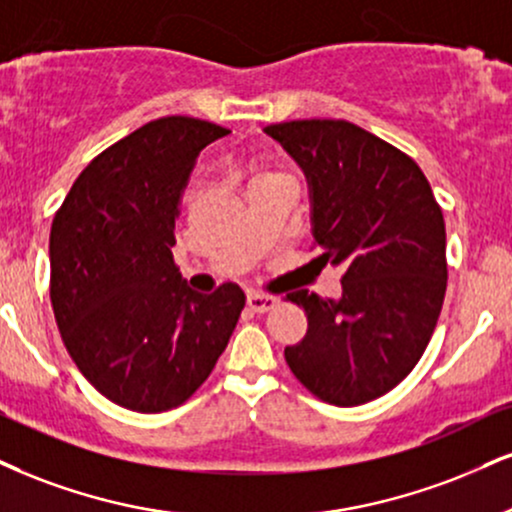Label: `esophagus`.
I'll list each match as a JSON object with an SVG mask.
<instances>
[{
  "label": "esophagus",
  "instance_id": "obj_1",
  "mask_svg": "<svg viewBox=\"0 0 512 512\" xmlns=\"http://www.w3.org/2000/svg\"><path fill=\"white\" fill-rule=\"evenodd\" d=\"M279 300L274 295H264V293H248V307L252 312H269L274 310Z\"/></svg>",
  "mask_w": 512,
  "mask_h": 512
}]
</instances>
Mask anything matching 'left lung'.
I'll list each match as a JSON object with an SVG mask.
<instances>
[{
    "label": "left lung",
    "instance_id": "8db88e82",
    "mask_svg": "<svg viewBox=\"0 0 512 512\" xmlns=\"http://www.w3.org/2000/svg\"><path fill=\"white\" fill-rule=\"evenodd\" d=\"M303 166L312 188V248L341 267V298L288 293L307 334L283 350L295 379L338 408L398 386L439 322L446 295V224L415 159L343 119L264 128Z\"/></svg>",
    "mask_w": 512,
    "mask_h": 512
}]
</instances>
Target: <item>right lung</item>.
Returning a JSON list of instances; mask_svg holds the SVG:
<instances>
[{
  "mask_svg": "<svg viewBox=\"0 0 512 512\" xmlns=\"http://www.w3.org/2000/svg\"><path fill=\"white\" fill-rule=\"evenodd\" d=\"M229 128L162 116L80 171L49 233V298L83 377L121 408H178L229 346L245 295L190 291L174 262L181 197L200 150Z\"/></svg>",
  "mask_w": 512,
  "mask_h": 512,
  "instance_id": "right-lung-1",
  "label": "right lung"
}]
</instances>
